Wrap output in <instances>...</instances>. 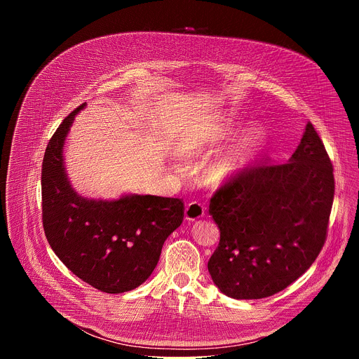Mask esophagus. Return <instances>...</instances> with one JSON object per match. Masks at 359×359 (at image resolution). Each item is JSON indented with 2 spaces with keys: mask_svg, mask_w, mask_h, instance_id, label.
<instances>
[{
  "mask_svg": "<svg viewBox=\"0 0 359 359\" xmlns=\"http://www.w3.org/2000/svg\"><path fill=\"white\" fill-rule=\"evenodd\" d=\"M184 215H186V220H189V222L198 220V219H201L204 216V206H203L201 203L191 201V203H189L187 206H186Z\"/></svg>",
  "mask_w": 359,
  "mask_h": 359,
  "instance_id": "esophagus-1",
  "label": "esophagus"
}]
</instances>
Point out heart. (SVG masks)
<instances>
[{"mask_svg": "<svg viewBox=\"0 0 359 359\" xmlns=\"http://www.w3.org/2000/svg\"><path fill=\"white\" fill-rule=\"evenodd\" d=\"M227 130H222L216 133L213 137L203 136V135H193L187 139H184L179 146L180 155H193L203 150L208 144H210L212 140H219L226 135ZM255 133H248L244 137H241L229 151H226L222 158H219L216 162L210 165L208 169V177L212 183H223L226 180L237 177L240 173H243L252 161V151L255 147Z\"/></svg>", "mask_w": 359, "mask_h": 359, "instance_id": "b5f03b06", "label": "heart"}]
</instances>
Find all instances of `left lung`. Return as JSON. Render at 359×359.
<instances>
[{
    "label": "left lung",
    "mask_w": 359,
    "mask_h": 359,
    "mask_svg": "<svg viewBox=\"0 0 359 359\" xmlns=\"http://www.w3.org/2000/svg\"><path fill=\"white\" fill-rule=\"evenodd\" d=\"M334 191V166L313 123L288 162H255L223 182L209 206L220 241L208 269L219 290L259 299L301 277L325 244Z\"/></svg>",
    "instance_id": "left-lung-1"
}]
</instances>
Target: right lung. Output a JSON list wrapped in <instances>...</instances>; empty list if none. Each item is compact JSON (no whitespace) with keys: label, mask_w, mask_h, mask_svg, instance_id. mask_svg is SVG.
Returning <instances> with one entry per match:
<instances>
[{"label":"right lung","mask_w":359,"mask_h":359,"mask_svg":"<svg viewBox=\"0 0 359 359\" xmlns=\"http://www.w3.org/2000/svg\"><path fill=\"white\" fill-rule=\"evenodd\" d=\"M58 126L45 149L41 173L42 226L60 260L93 288L119 294L144 283L155 270L165 240L182 224V198L125 196L86 200L69 186L62 147L75 115Z\"/></svg>","instance_id":"1"}]
</instances>
